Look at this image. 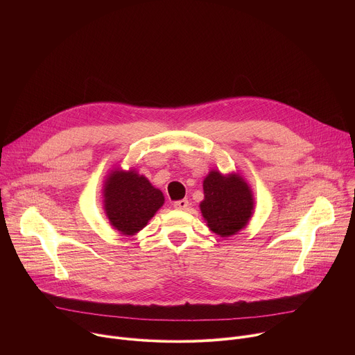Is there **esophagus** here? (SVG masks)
<instances>
[{"label": "esophagus", "mask_w": 355, "mask_h": 355, "mask_svg": "<svg viewBox=\"0 0 355 355\" xmlns=\"http://www.w3.org/2000/svg\"><path fill=\"white\" fill-rule=\"evenodd\" d=\"M174 208L175 209H180V211H184L188 208V199H181V200H175L174 202Z\"/></svg>", "instance_id": "34e87169"}]
</instances>
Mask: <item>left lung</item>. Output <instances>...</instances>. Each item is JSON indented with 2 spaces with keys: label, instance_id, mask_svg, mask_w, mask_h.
Masks as SVG:
<instances>
[{
  "label": "left lung",
  "instance_id": "left-lung-1",
  "mask_svg": "<svg viewBox=\"0 0 355 355\" xmlns=\"http://www.w3.org/2000/svg\"><path fill=\"white\" fill-rule=\"evenodd\" d=\"M202 216L211 232L230 237L244 229L254 214V195L239 173L211 170L204 180Z\"/></svg>",
  "mask_w": 355,
  "mask_h": 355
}]
</instances>
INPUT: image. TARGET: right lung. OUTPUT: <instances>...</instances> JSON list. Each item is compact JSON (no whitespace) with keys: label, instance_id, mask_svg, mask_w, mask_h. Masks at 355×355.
Segmentation results:
<instances>
[{"label":"right lung","instance_id":"1","mask_svg":"<svg viewBox=\"0 0 355 355\" xmlns=\"http://www.w3.org/2000/svg\"><path fill=\"white\" fill-rule=\"evenodd\" d=\"M103 198L110 225L122 236L137 234L164 205L163 192L136 168H112L104 180Z\"/></svg>","mask_w":355,"mask_h":355}]
</instances>
